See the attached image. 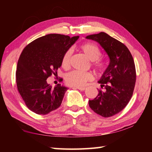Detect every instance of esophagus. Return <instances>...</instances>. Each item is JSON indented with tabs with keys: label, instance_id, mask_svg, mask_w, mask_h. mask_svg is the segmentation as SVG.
Here are the masks:
<instances>
[{
	"label": "esophagus",
	"instance_id": "obj_1",
	"mask_svg": "<svg viewBox=\"0 0 152 152\" xmlns=\"http://www.w3.org/2000/svg\"><path fill=\"white\" fill-rule=\"evenodd\" d=\"M73 88L78 89V90H80V91H85L86 90L85 87H73Z\"/></svg>",
	"mask_w": 152,
	"mask_h": 152
}]
</instances>
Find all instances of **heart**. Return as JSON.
<instances>
[{
	"instance_id": "1",
	"label": "heart",
	"mask_w": 152,
	"mask_h": 152,
	"mask_svg": "<svg viewBox=\"0 0 152 152\" xmlns=\"http://www.w3.org/2000/svg\"><path fill=\"white\" fill-rule=\"evenodd\" d=\"M80 50L90 60L92 61V66L98 71L102 72L104 70V64L99 60L101 56V51L97 45L90 43H84L80 46ZM71 54V50H67L61 58V66L64 69H68L70 67ZM93 78L92 74L88 72L74 70L66 74L65 81L68 85L80 87L85 85L86 82L91 81Z\"/></svg>"
}]
</instances>
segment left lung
<instances>
[{
    "label": "left lung",
    "mask_w": 152,
    "mask_h": 152,
    "mask_svg": "<svg viewBox=\"0 0 152 152\" xmlns=\"http://www.w3.org/2000/svg\"><path fill=\"white\" fill-rule=\"evenodd\" d=\"M86 39L96 41L104 49L110 63L99 81L101 88L97 96L89 101V107L103 117L117 114L127 106L133 95L136 81L134 60L128 48L106 33L88 35Z\"/></svg>",
    "instance_id": "1"
}]
</instances>
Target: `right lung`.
<instances>
[{
    "label": "right lung",
    "instance_id": "right-lung-1",
    "mask_svg": "<svg viewBox=\"0 0 152 152\" xmlns=\"http://www.w3.org/2000/svg\"><path fill=\"white\" fill-rule=\"evenodd\" d=\"M78 37L48 34L33 41L23 50L17 63V86L26 106L36 114H48L61 105L68 88L60 84L52 88L46 80L57 74L64 53Z\"/></svg>",
    "mask_w": 152,
    "mask_h": 152
}]
</instances>
